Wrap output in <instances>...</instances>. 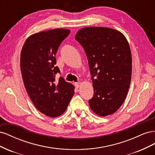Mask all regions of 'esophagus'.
<instances>
[{
    "instance_id": "34e87169",
    "label": "esophagus",
    "mask_w": 155,
    "mask_h": 155,
    "mask_svg": "<svg viewBox=\"0 0 155 155\" xmlns=\"http://www.w3.org/2000/svg\"><path fill=\"white\" fill-rule=\"evenodd\" d=\"M80 85H81L80 82H77L75 83V86H76V87H77V88H79V87H80Z\"/></svg>"
}]
</instances>
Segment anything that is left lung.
Returning a JSON list of instances; mask_svg holds the SVG:
<instances>
[{
	"instance_id": "left-lung-1",
	"label": "left lung",
	"mask_w": 155,
	"mask_h": 155,
	"mask_svg": "<svg viewBox=\"0 0 155 155\" xmlns=\"http://www.w3.org/2000/svg\"><path fill=\"white\" fill-rule=\"evenodd\" d=\"M75 39L85 51L94 95L91 109L100 116L113 114L124 102L129 88L132 58L127 41L121 32L104 27L79 30Z\"/></svg>"
}]
</instances>
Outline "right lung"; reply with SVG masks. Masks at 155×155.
Instances as JSON below:
<instances>
[{
  "mask_svg": "<svg viewBox=\"0 0 155 155\" xmlns=\"http://www.w3.org/2000/svg\"><path fill=\"white\" fill-rule=\"evenodd\" d=\"M70 31L55 29L31 35L26 39L21 54V70L26 91L35 107L50 116L61 115L74 94V87L62 77L55 54Z\"/></svg>",
  "mask_w": 155,
  "mask_h": 155,
  "instance_id": "obj_1",
  "label": "right lung"
}]
</instances>
